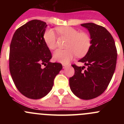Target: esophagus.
I'll list each match as a JSON object with an SVG mask.
<instances>
[{"label":"esophagus","mask_w":124,"mask_h":124,"mask_svg":"<svg viewBox=\"0 0 124 124\" xmlns=\"http://www.w3.org/2000/svg\"><path fill=\"white\" fill-rule=\"evenodd\" d=\"M62 66H63V68H65L66 67H68V65H66V64H63V65H62Z\"/></svg>","instance_id":"34e87169"}]
</instances>
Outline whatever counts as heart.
I'll return each instance as SVG.
<instances>
[{
	"mask_svg": "<svg viewBox=\"0 0 124 124\" xmlns=\"http://www.w3.org/2000/svg\"><path fill=\"white\" fill-rule=\"evenodd\" d=\"M59 34L68 39L66 50L58 49L53 53V59L57 62L67 63L76 56L82 57L88 52L91 46V38L85 32H80L77 29L69 26L57 29ZM44 41L49 49L54 50L57 47L56 36L52 29L44 32Z\"/></svg>",
	"mask_w": 124,
	"mask_h": 124,
	"instance_id": "heart-1",
	"label": "heart"
}]
</instances>
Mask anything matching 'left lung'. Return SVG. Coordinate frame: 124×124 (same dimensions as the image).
I'll return each instance as SVG.
<instances>
[{
	"label": "left lung",
	"mask_w": 124,
	"mask_h": 124,
	"mask_svg": "<svg viewBox=\"0 0 124 124\" xmlns=\"http://www.w3.org/2000/svg\"><path fill=\"white\" fill-rule=\"evenodd\" d=\"M88 30L91 46L78 62L87 66L72 65L74 75L70 78L72 93L82 100H91L102 94L112 80L116 68L117 50L113 38L105 27L93 23L82 24Z\"/></svg>",
	"instance_id": "8db88e82"
}]
</instances>
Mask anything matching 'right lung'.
Here are the masks:
<instances>
[{"label": "right lung", "mask_w": 124, "mask_h": 124, "mask_svg": "<svg viewBox=\"0 0 124 124\" xmlns=\"http://www.w3.org/2000/svg\"><path fill=\"white\" fill-rule=\"evenodd\" d=\"M47 26L42 21H29L16 30L10 44L11 77L20 92L31 99L47 95L62 68L61 63L50 62L52 53L43 38Z\"/></svg>", "instance_id": "add662e5"}]
</instances>
